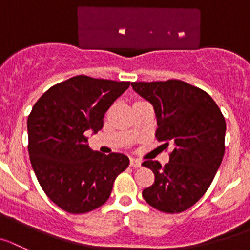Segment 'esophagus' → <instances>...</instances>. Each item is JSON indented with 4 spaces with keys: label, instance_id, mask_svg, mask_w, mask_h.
<instances>
[{
    "label": "esophagus",
    "instance_id": "1",
    "mask_svg": "<svg viewBox=\"0 0 250 250\" xmlns=\"http://www.w3.org/2000/svg\"><path fill=\"white\" fill-rule=\"evenodd\" d=\"M142 165V160L137 159V158H130V167H139Z\"/></svg>",
    "mask_w": 250,
    "mask_h": 250
}]
</instances>
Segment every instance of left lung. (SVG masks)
<instances>
[{"mask_svg":"<svg viewBox=\"0 0 250 250\" xmlns=\"http://www.w3.org/2000/svg\"><path fill=\"white\" fill-rule=\"evenodd\" d=\"M133 90L153 106L155 137L167 148L170 160H146L155 181L143 190L154 208L179 213L205 195L225 155L226 121L208 93L180 80L132 83Z\"/></svg>","mask_w":250,"mask_h":250,"instance_id":"1","label":"left lung"}]
</instances>
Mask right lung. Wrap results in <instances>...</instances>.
Wrapping results in <instances>:
<instances>
[{
    "label": "right lung",
    "mask_w": 250,
    "mask_h": 250,
    "mask_svg": "<svg viewBox=\"0 0 250 250\" xmlns=\"http://www.w3.org/2000/svg\"><path fill=\"white\" fill-rule=\"evenodd\" d=\"M127 81L74 76L49 88L27 121L28 151L42 188L69 213L102 206L129 159L88 146L87 134L104 127L107 109L129 87Z\"/></svg>",
    "instance_id": "obj_1"
}]
</instances>
